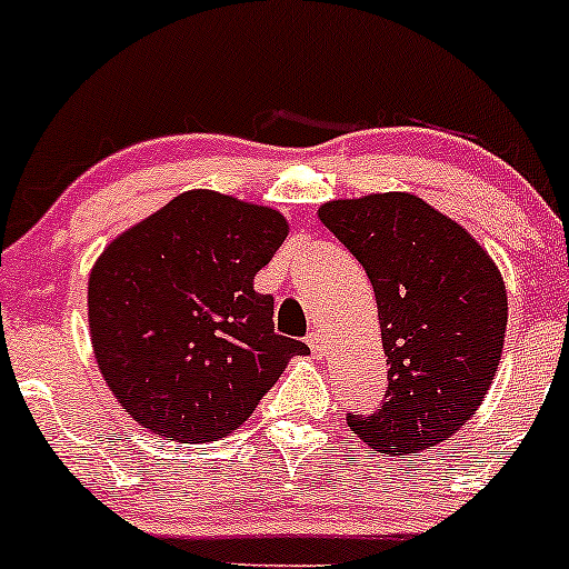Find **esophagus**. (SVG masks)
Returning <instances> with one entry per match:
<instances>
[{
	"label": "esophagus",
	"instance_id": "esophagus-1",
	"mask_svg": "<svg viewBox=\"0 0 569 569\" xmlns=\"http://www.w3.org/2000/svg\"><path fill=\"white\" fill-rule=\"evenodd\" d=\"M307 345H310V350H312V356H318V358H323L326 356V337L321 335V331H310V335H307Z\"/></svg>",
	"mask_w": 569,
	"mask_h": 569
}]
</instances>
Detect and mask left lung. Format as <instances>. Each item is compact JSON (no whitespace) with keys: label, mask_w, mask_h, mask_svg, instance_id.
I'll list each match as a JSON object with an SVG mask.
<instances>
[{"label":"left lung","mask_w":569,"mask_h":569,"mask_svg":"<svg viewBox=\"0 0 569 569\" xmlns=\"http://www.w3.org/2000/svg\"><path fill=\"white\" fill-rule=\"evenodd\" d=\"M318 219L363 264L377 297L388 390L348 426L375 452L430 449L487 398L506 342V283L466 227L411 192L329 200Z\"/></svg>","instance_id":"1"}]
</instances>
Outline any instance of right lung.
I'll return each mask as SVG.
<instances>
[{"label": "right lung", "mask_w": 569, "mask_h": 569, "mask_svg": "<svg viewBox=\"0 0 569 569\" xmlns=\"http://www.w3.org/2000/svg\"><path fill=\"white\" fill-rule=\"evenodd\" d=\"M289 234L276 208L189 189L128 227L88 278L90 345L139 426L200 443L238 430L305 342L276 335L253 276Z\"/></svg>", "instance_id": "obj_1"}]
</instances>
